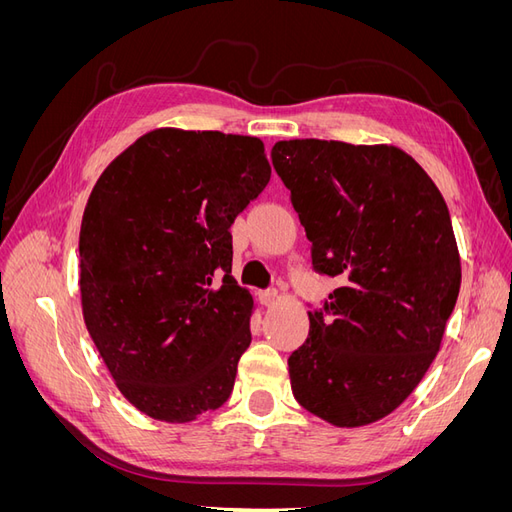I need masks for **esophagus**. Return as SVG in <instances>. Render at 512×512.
I'll return each instance as SVG.
<instances>
[{
    "label": "esophagus",
    "mask_w": 512,
    "mask_h": 512,
    "mask_svg": "<svg viewBox=\"0 0 512 512\" xmlns=\"http://www.w3.org/2000/svg\"><path fill=\"white\" fill-rule=\"evenodd\" d=\"M260 299L265 305H273L277 299H280V292H277L275 288H267V290L260 292Z\"/></svg>",
    "instance_id": "1"
}]
</instances>
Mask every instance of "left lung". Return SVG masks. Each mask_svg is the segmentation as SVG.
<instances>
[{
  "label": "left lung",
  "instance_id": "left-lung-1",
  "mask_svg": "<svg viewBox=\"0 0 512 512\" xmlns=\"http://www.w3.org/2000/svg\"><path fill=\"white\" fill-rule=\"evenodd\" d=\"M271 162L312 241V265L342 286L309 312L290 354L299 404L339 427L391 414L436 359L461 286L451 213L397 147L280 141Z\"/></svg>",
  "mask_w": 512,
  "mask_h": 512
}]
</instances>
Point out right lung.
<instances>
[{
  "mask_svg": "<svg viewBox=\"0 0 512 512\" xmlns=\"http://www.w3.org/2000/svg\"><path fill=\"white\" fill-rule=\"evenodd\" d=\"M260 138L153 130L91 192L79 237L87 331L132 406L188 423L226 404L252 342L230 226L267 188Z\"/></svg>",
  "mask_w": 512,
  "mask_h": 512,
  "instance_id": "right-lung-1",
  "label": "right lung"
}]
</instances>
